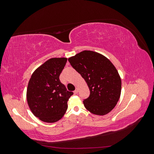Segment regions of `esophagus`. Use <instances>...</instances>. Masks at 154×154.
Masks as SVG:
<instances>
[{"mask_svg":"<svg viewBox=\"0 0 154 154\" xmlns=\"http://www.w3.org/2000/svg\"><path fill=\"white\" fill-rule=\"evenodd\" d=\"M78 92V88H76V89L74 91V94H77Z\"/></svg>","mask_w":154,"mask_h":154,"instance_id":"1","label":"esophagus"}]
</instances>
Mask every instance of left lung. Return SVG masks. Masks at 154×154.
Instances as JSON below:
<instances>
[{"instance_id": "1", "label": "left lung", "mask_w": 154, "mask_h": 154, "mask_svg": "<svg viewBox=\"0 0 154 154\" xmlns=\"http://www.w3.org/2000/svg\"><path fill=\"white\" fill-rule=\"evenodd\" d=\"M68 60L89 88L90 96L83 100L85 108L96 115L110 112L122 91V80L114 65L103 55L92 51H83Z\"/></svg>"}]
</instances>
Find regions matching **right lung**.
I'll return each instance as SVG.
<instances>
[{
    "instance_id": "add662e5",
    "label": "right lung",
    "mask_w": 154,
    "mask_h": 154,
    "mask_svg": "<svg viewBox=\"0 0 154 154\" xmlns=\"http://www.w3.org/2000/svg\"><path fill=\"white\" fill-rule=\"evenodd\" d=\"M67 58L48 60L32 73L27 89V103L36 117L46 123L61 119L67 109L73 92L68 91L59 76Z\"/></svg>"
}]
</instances>
